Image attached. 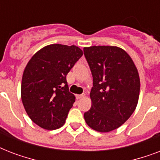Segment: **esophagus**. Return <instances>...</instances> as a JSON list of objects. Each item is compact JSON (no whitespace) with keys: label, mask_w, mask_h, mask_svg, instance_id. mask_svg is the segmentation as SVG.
<instances>
[{"label":"esophagus","mask_w":160,"mask_h":160,"mask_svg":"<svg viewBox=\"0 0 160 160\" xmlns=\"http://www.w3.org/2000/svg\"><path fill=\"white\" fill-rule=\"evenodd\" d=\"M84 96H85V94H81V95H75V97H76V99H77V100H79V99H81V98L84 97Z\"/></svg>","instance_id":"obj_1"}]
</instances>
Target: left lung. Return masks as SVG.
<instances>
[{"mask_svg":"<svg viewBox=\"0 0 160 160\" xmlns=\"http://www.w3.org/2000/svg\"><path fill=\"white\" fill-rule=\"evenodd\" d=\"M84 55L93 76L92 105L84 118L96 131H112L121 126L136 108L139 73L131 57L117 46L85 47Z\"/></svg>","mask_w":160,"mask_h":160,"instance_id":"obj_1","label":"left lung"}]
</instances>
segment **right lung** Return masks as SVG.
<instances>
[{"mask_svg":"<svg viewBox=\"0 0 160 160\" xmlns=\"http://www.w3.org/2000/svg\"><path fill=\"white\" fill-rule=\"evenodd\" d=\"M83 55L75 46L53 44L37 51L27 63L21 81V100L31 119L45 129L64 125L75 97L66 75Z\"/></svg>","mask_w":160,"mask_h":160,"instance_id":"add662e5","label":"right lung"}]
</instances>
